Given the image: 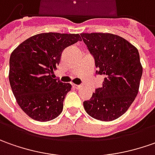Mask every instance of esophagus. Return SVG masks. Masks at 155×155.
I'll return each mask as SVG.
<instances>
[{
  "label": "esophagus",
  "mask_w": 155,
  "mask_h": 155,
  "mask_svg": "<svg viewBox=\"0 0 155 155\" xmlns=\"http://www.w3.org/2000/svg\"><path fill=\"white\" fill-rule=\"evenodd\" d=\"M73 87L75 88V89H80V88L81 87V85H75V84H74V85H73Z\"/></svg>",
  "instance_id": "34e87169"
}]
</instances>
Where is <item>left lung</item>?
Returning a JSON list of instances; mask_svg holds the SVG:
<instances>
[{
    "label": "left lung",
    "instance_id": "left-lung-1",
    "mask_svg": "<svg viewBox=\"0 0 155 155\" xmlns=\"http://www.w3.org/2000/svg\"><path fill=\"white\" fill-rule=\"evenodd\" d=\"M94 56L96 74L104 75L101 87L83 102L85 110L97 120L109 122L124 115L139 91L142 66L138 50L112 33H81Z\"/></svg>",
    "mask_w": 155,
    "mask_h": 155
}]
</instances>
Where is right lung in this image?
<instances>
[{
	"label": "right lung",
	"mask_w": 155,
	"mask_h": 155,
	"mask_svg": "<svg viewBox=\"0 0 155 155\" xmlns=\"http://www.w3.org/2000/svg\"><path fill=\"white\" fill-rule=\"evenodd\" d=\"M79 34L45 32L31 37L14 50L9 60V82L19 107L39 122L61 114L69 83L53 79L65 48L81 41Z\"/></svg>",
	"instance_id": "add662e5"
}]
</instances>
